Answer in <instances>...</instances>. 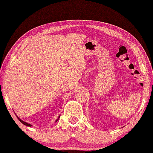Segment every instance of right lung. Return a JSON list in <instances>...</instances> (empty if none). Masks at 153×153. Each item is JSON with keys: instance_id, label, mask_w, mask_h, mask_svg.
I'll return each instance as SVG.
<instances>
[{"instance_id": "add662e5", "label": "right lung", "mask_w": 153, "mask_h": 153, "mask_svg": "<svg viewBox=\"0 0 153 153\" xmlns=\"http://www.w3.org/2000/svg\"><path fill=\"white\" fill-rule=\"evenodd\" d=\"M17 118H18V120H19V121H20L24 125H25V126H30V127L31 126V125L30 124V123H26V122H24V121H22V120L21 119H19L18 116H17ZM60 118V117H58V118ZM58 119L56 120V121H58Z\"/></svg>"}]
</instances>
